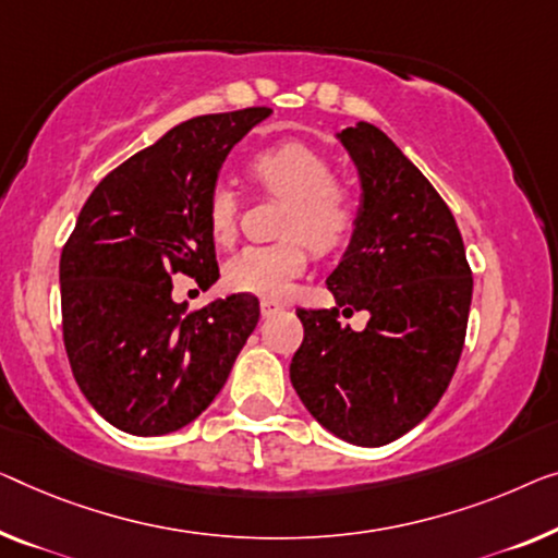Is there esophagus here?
I'll return each mask as SVG.
<instances>
[{
  "mask_svg": "<svg viewBox=\"0 0 558 558\" xmlns=\"http://www.w3.org/2000/svg\"><path fill=\"white\" fill-rule=\"evenodd\" d=\"M280 307L282 305L278 301H272V298H263V301H260V313L265 315V318H268V315H272V313H278Z\"/></svg>",
  "mask_w": 558,
  "mask_h": 558,
  "instance_id": "34e87169",
  "label": "esophagus"
}]
</instances>
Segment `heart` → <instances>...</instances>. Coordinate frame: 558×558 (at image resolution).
Here are the masks:
<instances>
[{"mask_svg":"<svg viewBox=\"0 0 558 558\" xmlns=\"http://www.w3.org/2000/svg\"><path fill=\"white\" fill-rule=\"evenodd\" d=\"M253 178L268 193L286 199L280 232L270 245H247L226 263V282L238 293L278 298L307 265V247L332 251L351 235L355 199L351 190L332 180V165L318 149L303 143H282L257 153ZM240 199L235 187L218 182L207 195V226L215 243L235 238Z\"/></svg>","mask_w":558,"mask_h":558,"instance_id":"heart-1","label":"heart"}]
</instances>
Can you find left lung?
I'll return each instance as SVG.
<instances>
[{
    "mask_svg": "<svg viewBox=\"0 0 558 558\" xmlns=\"http://www.w3.org/2000/svg\"><path fill=\"white\" fill-rule=\"evenodd\" d=\"M361 182L343 257L328 276L332 311H298L303 345L290 384L323 428L386 446L436 409L459 365L473 293L451 210L376 124L336 132ZM369 313L363 331L337 311Z\"/></svg>",
    "mask_w": 558,
    "mask_h": 558,
    "instance_id": "obj_1",
    "label": "left lung"
}]
</instances>
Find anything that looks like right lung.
<instances>
[{
	"label": "right lung",
	"instance_id": "right-lung-1",
	"mask_svg": "<svg viewBox=\"0 0 558 558\" xmlns=\"http://www.w3.org/2000/svg\"><path fill=\"white\" fill-rule=\"evenodd\" d=\"M268 107L203 114L140 149L93 190L60 257L62 330L93 409L132 436H165L215 401L260 318L247 293L197 311L172 276L220 278L207 195L230 149Z\"/></svg>",
	"mask_w": 558,
	"mask_h": 558
}]
</instances>
